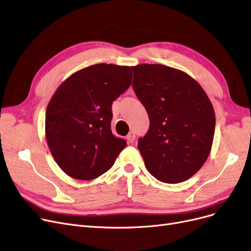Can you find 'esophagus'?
I'll return each mask as SVG.
<instances>
[{"label": "esophagus", "instance_id": "1", "mask_svg": "<svg viewBox=\"0 0 251 251\" xmlns=\"http://www.w3.org/2000/svg\"><path fill=\"white\" fill-rule=\"evenodd\" d=\"M126 138H127V140L129 141L130 144H132V143H134V140H135V133L133 132V131H130L128 134H127V136H126Z\"/></svg>", "mask_w": 251, "mask_h": 251}]
</instances>
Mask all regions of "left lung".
I'll return each instance as SVG.
<instances>
[{
	"instance_id": "left-lung-1",
	"label": "left lung",
	"mask_w": 251,
	"mask_h": 251,
	"mask_svg": "<svg viewBox=\"0 0 251 251\" xmlns=\"http://www.w3.org/2000/svg\"><path fill=\"white\" fill-rule=\"evenodd\" d=\"M132 87L149 115L138 150L158 180L178 183L198 172L208 158L214 136L213 106L191 75L163 64L131 67Z\"/></svg>"
}]
</instances>
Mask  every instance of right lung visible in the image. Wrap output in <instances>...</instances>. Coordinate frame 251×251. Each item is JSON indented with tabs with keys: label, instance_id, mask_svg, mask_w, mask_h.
<instances>
[{
	"label": "right lung",
	"instance_id": "add662e5",
	"mask_svg": "<svg viewBox=\"0 0 251 251\" xmlns=\"http://www.w3.org/2000/svg\"><path fill=\"white\" fill-rule=\"evenodd\" d=\"M129 67L99 63L73 74L47 106V144L69 176L90 180L110 169L126 140L111 129L112 104L132 80Z\"/></svg>",
	"mask_w": 251,
	"mask_h": 251
}]
</instances>
